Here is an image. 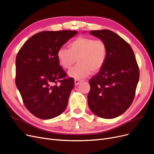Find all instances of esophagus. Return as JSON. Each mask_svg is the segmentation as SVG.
<instances>
[{"label":"esophagus","mask_w":154,"mask_h":154,"mask_svg":"<svg viewBox=\"0 0 154 154\" xmlns=\"http://www.w3.org/2000/svg\"><path fill=\"white\" fill-rule=\"evenodd\" d=\"M75 85H79L80 83H81L82 81V80H81V79H75Z\"/></svg>","instance_id":"esophagus-1"}]
</instances>
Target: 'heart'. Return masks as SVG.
<instances>
[{
    "mask_svg": "<svg viewBox=\"0 0 154 154\" xmlns=\"http://www.w3.org/2000/svg\"><path fill=\"white\" fill-rule=\"evenodd\" d=\"M69 49L60 48L57 57L60 65L69 69L77 60L78 63L70 69L68 74L75 79H82L101 69L107 57V46L102 39L89 37H79L69 45Z\"/></svg>",
    "mask_w": 154,
    "mask_h": 154,
    "instance_id": "heart-1",
    "label": "heart"
}]
</instances>
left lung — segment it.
<instances>
[{
	"mask_svg": "<svg viewBox=\"0 0 154 154\" xmlns=\"http://www.w3.org/2000/svg\"><path fill=\"white\" fill-rule=\"evenodd\" d=\"M90 34L104 41L107 57L101 69L90 79L88 105L99 117L112 119L122 115L135 97L140 72L130 45L108 29Z\"/></svg>",
	"mask_w": 154,
	"mask_h": 154,
	"instance_id": "1",
	"label": "left lung"
}]
</instances>
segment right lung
<instances>
[{"label":"right lung","mask_w":154,"mask_h":154,"mask_svg":"<svg viewBox=\"0 0 154 154\" xmlns=\"http://www.w3.org/2000/svg\"><path fill=\"white\" fill-rule=\"evenodd\" d=\"M77 34L69 30L39 32L17 53L16 84L26 108L38 118H55L66 108L74 81L65 78L57 52Z\"/></svg>","instance_id":"1"}]
</instances>
